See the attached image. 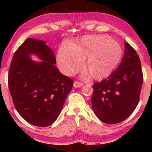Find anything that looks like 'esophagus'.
I'll list each match as a JSON object with an SVG mask.
<instances>
[{
    "label": "esophagus",
    "mask_w": 152,
    "mask_h": 152,
    "mask_svg": "<svg viewBox=\"0 0 152 152\" xmlns=\"http://www.w3.org/2000/svg\"><path fill=\"white\" fill-rule=\"evenodd\" d=\"M83 86V84L81 83V82H79L78 81H75L74 82V88H78V87H80Z\"/></svg>",
    "instance_id": "34e87169"
}]
</instances>
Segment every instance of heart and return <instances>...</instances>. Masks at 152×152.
<instances>
[{
  "instance_id": "heart-1",
  "label": "heart",
  "mask_w": 152,
  "mask_h": 152,
  "mask_svg": "<svg viewBox=\"0 0 152 152\" xmlns=\"http://www.w3.org/2000/svg\"><path fill=\"white\" fill-rule=\"evenodd\" d=\"M122 54L119 43L109 36L88 35L74 45H61L58 53V62L61 71L70 76L80 70L87 57L86 68L92 78L100 80L113 72Z\"/></svg>"
}]
</instances>
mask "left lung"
<instances>
[{
	"mask_svg": "<svg viewBox=\"0 0 152 152\" xmlns=\"http://www.w3.org/2000/svg\"><path fill=\"white\" fill-rule=\"evenodd\" d=\"M143 76L136 51L125 43V55L120 65L106 79L92 85L91 103L95 115L107 124L125 120L140 101Z\"/></svg>",
	"mask_w": 152,
	"mask_h": 152,
	"instance_id": "left-lung-1",
	"label": "left lung"
}]
</instances>
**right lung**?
<instances>
[{
	"instance_id": "add662e5",
	"label": "right lung",
	"mask_w": 152,
	"mask_h": 152,
	"mask_svg": "<svg viewBox=\"0 0 152 152\" xmlns=\"http://www.w3.org/2000/svg\"><path fill=\"white\" fill-rule=\"evenodd\" d=\"M37 55L36 63L30 57ZM54 53L44 41L28 38L15 51L8 84L20 116L33 125L48 127L57 119L74 80L60 72Z\"/></svg>"
}]
</instances>
